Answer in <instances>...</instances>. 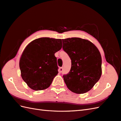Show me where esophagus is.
Segmentation results:
<instances>
[{
  "instance_id": "34e87169",
  "label": "esophagus",
  "mask_w": 121,
  "mask_h": 121,
  "mask_svg": "<svg viewBox=\"0 0 121 121\" xmlns=\"http://www.w3.org/2000/svg\"><path fill=\"white\" fill-rule=\"evenodd\" d=\"M59 72L61 73L63 71V67H59Z\"/></svg>"
}]
</instances>
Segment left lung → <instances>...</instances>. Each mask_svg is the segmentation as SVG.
Wrapping results in <instances>:
<instances>
[{
  "label": "left lung",
  "instance_id": "left-lung-1",
  "mask_svg": "<svg viewBox=\"0 0 121 121\" xmlns=\"http://www.w3.org/2000/svg\"><path fill=\"white\" fill-rule=\"evenodd\" d=\"M63 49L71 60L69 72L63 75L70 91L77 94L88 92L102 75V57L91 42L79 38L62 39Z\"/></svg>",
  "mask_w": 121,
  "mask_h": 121
}]
</instances>
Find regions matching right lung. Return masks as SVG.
<instances>
[{
    "label": "right lung",
    "mask_w": 121,
    "mask_h": 121,
    "mask_svg": "<svg viewBox=\"0 0 121 121\" xmlns=\"http://www.w3.org/2000/svg\"><path fill=\"white\" fill-rule=\"evenodd\" d=\"M61 39L41 38L31 42L19 60L21 76L30 88L45 90L58 73L55 54L62 48Z\"/></svg>",
    "instance_id": "1"
}]
</instances>
